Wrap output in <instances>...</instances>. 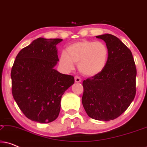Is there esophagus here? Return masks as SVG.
<instances>
[{"label": "esophagus", "mask_w": 147, "mask_h": 147, "mask_svg": "<svg viewBox=\"0 0 147 147\" xmlns=\"http://www.w3.org/2000/svg\"><path fill=\"white\" fill-rule=\"evenodd\" d=\"M74 80H75L76 83H80V82H82L81 78H80V77H78V76H76V77L74 78Z\"/></svg>", "instance_id": "34e87169"}]
</instances>
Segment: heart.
Listing matches in <instances>:
<instances>
[{"instance_id":"heart-1","label":"heart","mask_w":147,"mask_h":147,"mask_svg":"<svg viewBox=\"0 0 147 147\" xmlns=\"http://www.w3.org/2000/svg\"><path fill=\"white\" fill-rule=\"evenodd\" d=\"M108 56L109 51L104 43L82 41L68 46L65 54L60 56L59 63L67 71L73 69L76 64L82 75L93 77L103 71Z\"/></svg>"}]
</instances>
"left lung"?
Segmentation results:
<instances>
[{
	"instance_id": "obj_1",
	"label": "left lung",
	"mask_w": 147,
	"mask_h": 147,
	"mask_svg": "<svg viewBox=\"0 0 147 147\" xmlns=\"http://www.w3.org/2000/svg\"><path fill=\"white\" fill-rule=\"evenodd\" d=\"M105 41L109 51L101 73L83 82L82 104L90 118L109 121L120 116L136 95V69L132 52L116 36H96Z\"/></svg>"
}]
</instances>
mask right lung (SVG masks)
Segmentation results:
<instances>
[{"label":"right lung","mask_w":147,"mask_h":147,"mask_svg":"<svg viewBox=\"0 0 147 147\" xmlns=\"http://www.w3.org/2000/svg\"><path fill=\"white\" fill-rule=\"evenodd\" d=\"M62 41L38 38L19 51L13 63V96L26 117L33 121L55 120L62 95L74 84V76L54 69L59 61L56 45Z\"/></svg>","instance_id":"1"}]
</instances>
